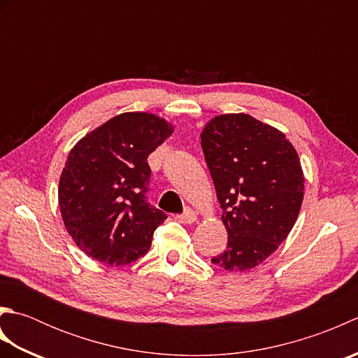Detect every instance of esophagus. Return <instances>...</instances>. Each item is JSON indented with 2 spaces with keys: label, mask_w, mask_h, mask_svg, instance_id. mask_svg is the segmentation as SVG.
<instances>
[{
  "label": "esophagus",
  "mask_w": 358,
  "mask_h": 358,
  "mask_svg": "<svg viewBox=\"0 0 358 358\" xmlns=\"http://www.w3.org/2000/svg\"><path fill=\"white\" fill-rule=\"evenodd\" d=\"M178 220L185 224H192V223L196 222V220H199V215H196L195 210H192L191 208H187V209H185L183 214L178 215Z\"/></svg>",
  "instance_id": "1"
}]
</instances>
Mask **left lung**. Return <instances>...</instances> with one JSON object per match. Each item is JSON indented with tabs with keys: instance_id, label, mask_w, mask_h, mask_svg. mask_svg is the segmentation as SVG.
I'll return each instance as SVG.
<instances>
[{
	"instance_id": "1",
	"label": "left lung",
	"mask_w": 358,
	"mask_h": 358,
	"mask_svg": "<svg viewBox=\"0 0 358 358\" xmlns=\"http://www.w3.org/2000/svg\"><path fill=\"white\" fill-rule=\"evenodd\" d=\"M200 136L227 231L226 249L210 262L249 271L275 252L299 217L305 194L299 154L283 132L248 113L214 117Z\"/></svg>"
}]
</instances>
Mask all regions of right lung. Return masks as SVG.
<instances>
[{
    "label": "right lung",
    "mask_w": 358,
    "mask_h": 358,
    "mask_svg": "<svg viewBox=\"0 0 358 358\" xmlns=\"http://www.w3.org/2000/svg\"><path fill=\"white\" fill-rule=\"evenodd\" d=\"M173 126L148 112H126L89 132L69 152L58 185L67 232L104 264H129L148 252L167 215L148 203V157Z\"/></svg>",
    "instance_id": "right-lung-1"
}]
</instances>
